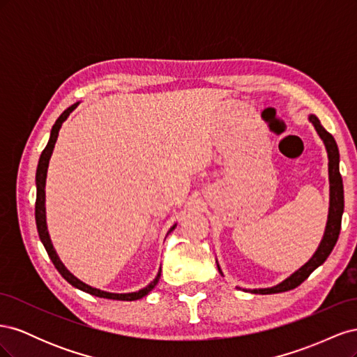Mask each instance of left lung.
<instances>
[{
  "label": "left lung",
  "instance_id": "left-lung-1",
  "mask_svg": "<svg viewBox=\"0 0 357 357\" xmlns=\"http://www.w3.org/2000/svg\"><path fill=\"white\" fill-rule=\"evenodd\" d=\"M310 121L312 125L316 126V131L321 137L323 142H325L326 150H328V158H329V181H331V207H329V218L325 236L310 261L299 268L295 274H291L283 283H280L271 289H255L252 290L253 294H280V291H287L298 287L301 283H304L305 280L310 277V274L314 271L317 266H320L323 262L326 261L331 252L333 250L335 244L338 241L340 231H341V219L344 213V186H342V178L340 174V152L338 146L335 138L326 131L325 128L321 126L320 121L316 116H310Z\"/></svg>",
  "mask_w": 357,
  "mask_h": 357
}]
</instances>
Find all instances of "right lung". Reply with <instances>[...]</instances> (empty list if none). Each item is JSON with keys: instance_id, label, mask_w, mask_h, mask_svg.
<instances>
[{"instance_id": "add662e5", "label": "right lung", "mask_w": 357, "mask_h": 357, "mask_svg": "<svg viewBox=\"0 0 357 357\" xmlns=\"http://www.w3.org/2000/svg\"><path fill=\"white\" fill-rule=\"evenodd\" d=\"M77 107V104H74L71 107H68V109L63 112L59 117L58 121L55 122V125H53L52 131H50V138H49V143L47 146L45 147V150L41 152V156H40V160H38V167H37V174H36V185H37V199H36V223H37V231H38V235H40V240L43 243V245H45L46 252L50 257V261L53 262V265H55V268L59 271V274L67 280V282L70 284H73L74 287H77L83 291H86V294H91L93 296H98V298H107V299H114V301H137L139 298L146 296L150 290H152L158 282H159V277H160V271L158 273L156 278L153 280L152 283H150L149 286H146L144 289L138 290V291H134V294H107V291H102V290H98V289H93L88 284L82 283L80 280L75 278L68 269L62 265V262L59 261V257L55 252V248H53L52 245V241L49 238V232H47V226H46V207H45V186H46V176H47V167H49V159L52 156V152H53V147H55V143H56V138H58V134H59V129H61V125L62 122L66 121V119L70 116V113ZM176 226H172V228L169 229V232L174 229Z\"/></svg>"}]
</instances>
